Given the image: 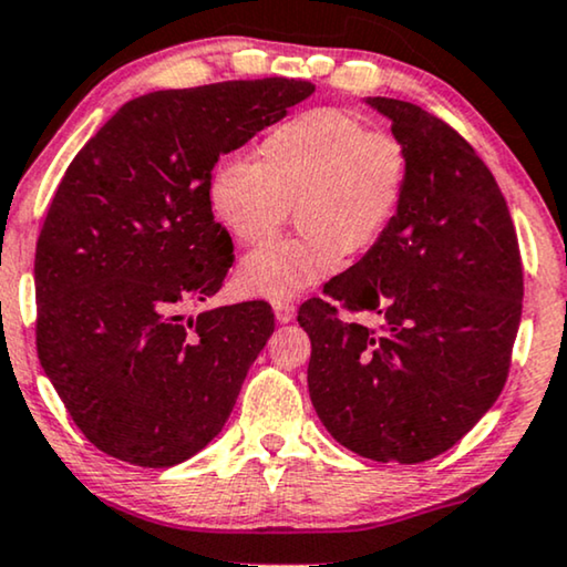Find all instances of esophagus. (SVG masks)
<instances>
[{
	"instance_id": "esophagus-1",
	"label": "esophagus",
	"mask_w": 567,
	"mask_h": 567,
	"mask_svg": "<svg viewBox=\"0 0 567 567\" xmlns=\"http://www.w3.org/2000/svg\"><path fill=\"white\" fill-rule=\"evenodd\" d=\"M275 318H277V323H290L295 318L292 302H275Z\"/></svg>"
}]
</instances>
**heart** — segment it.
I'll use <instances>...</instances> for the list:
<instances>
[{"instance_id": "heart-1", "label": "heart", "mask_w": 567, "mask_h": 567, "mask_svg": "<svg viewBox=\"0 0 567 567\" xmlns=\"http://www.w3.org/2000/svg\"><path fill=\"white\" fill-rule=\"evenodd\" d=\"M411 154L390 131L337 107H316L269 131L259 162L230 154L210 174V205L244 246L267 244L290 218L302 234L249 254L238 285L257 298L287 302L362 257L401 210Z\"/></svg>"}]
</instances>
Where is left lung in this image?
Wrapping results in <instances>:
<instances>
[{"label": "left lung", "instance_id": "obj_1", "mask_svg": "<svg viewBox=\"0 0 567 567\" xmlns=\"http://www.w3.org/2000/svg\"><path fill=\"white\" fill-rule=\"evenodd\" d=\"M367 102L409 148V189L385 236L298 321L310 401L333 440L416 465L457 444L504 390L524 272L504 195L473 146L411 102Z\"/></svg>", "mask_w": 567, "mask_h": 567}]
</instances>
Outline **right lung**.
Returning <instances> with one entry per match:
<instances>
[{"mask_svg": "<svg viewBox=\"0 0 567 567\" xmlns=\"http://www.w3.org/2000/svg\"><path fill=\"white\" fill-rule=\"evenodd\" d=\"M313 92L267 76L143 94L69 164L35 246V347L79 432L110 457L172 467L228 421L275 313L251 300L182 316L234 265L210 174Z\"/></svg>", "mask_w": 567, "mask_h": 567, "instance_id": "obj_1", "label": "right lung"}]
</instances>
